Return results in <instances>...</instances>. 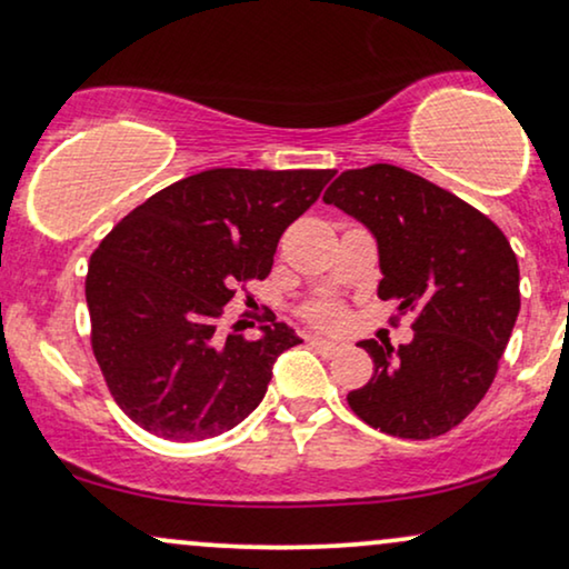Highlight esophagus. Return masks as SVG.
Here are the masks:
<instances>
[{
	"instance_id": "obj_1",
	"label": "esophagus",
	"mask_w": 569,
	"mask_h": 569,
	"mask_svg": "<svg viewBox=\"0 0 569 569\" xmlns=\"http://www.w3.org/2000/svg\"><path fill=\"white\" fill-rule=\"evenodd\" d=\"M307 341H309V347H315L318 351H322V355H338V351L343 349L341 343L328 341V338H322V336H307Z\"/></svg>"
}]
</instances>
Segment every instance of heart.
Returning a JSON list of instances; mask_svg holds the SVG:
<instances>
[{
	"label": "heart",
	"mask_w": 569,
	"mask_h": 569,
	"mask_svg": "<svg viewBox=\"0 0 569 569\" xmlns=\"http://www.w3.org/2000/svg\"><path fill=\"white\" fill-rule=\"evenodd\" d=\"M307 320L320 328H336L343 322V307L336 301H318V305L307 307Z\"/></svg>",
	"instance_id": "b5f03b06"
}]
</instances>
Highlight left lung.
<instances>
[{"label":"left lung","mask_w":569,"mask_h":569,"mask_svg":"<svg viewBox=\"0 0 569 569\" xmlns=\"http://www.w3.org/2000/svg\"><path fill=\"white\" fill-rule=\"evenodd\" d=\"M370 228L380 299L415 312V338L362 341L372 378L349 407L380 433L436 438L491 388L520 312V268L499 226L441 186L397 164L347 170L322 197Z\"/></svg>","instance_id":"1"}]
</instances>
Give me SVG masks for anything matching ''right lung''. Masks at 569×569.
I'll return each mask as SVG.
<instances>
[{
  "instance_id": "obj_1",
  "label": "right lung",
  "mask_w": 569,
  "mask_h": 569,
  "mask_svg": "<svg viewBox=\"0 0 569 569\" xmlns=\"http://www.w3.org/2000/svg\"><path fill=\"white\" fill-rule=\"evenodd\" d=\"M336 170L214 168L157 191L126 214L86 272L91 349L118 407L168 441H201L260 405L272 365L301 338L262 326L251 341L233 322L239 286L270 276L286 228ZM249 315V312H243Z\"/></svg>"
}]
</instances>
